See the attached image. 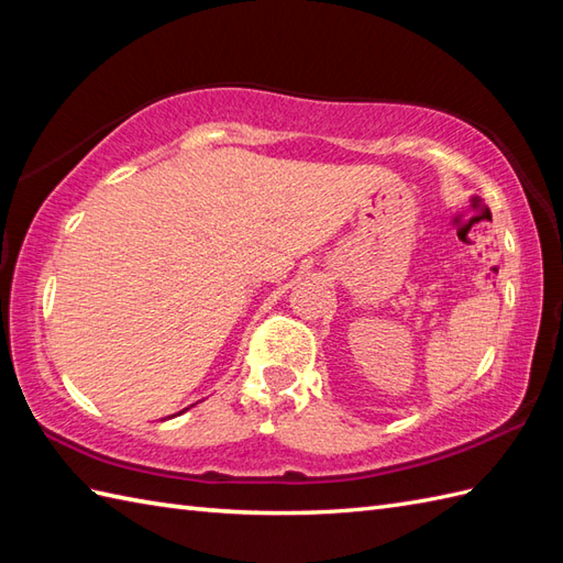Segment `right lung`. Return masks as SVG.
Listing matches in <instances>:
<instances>
[{"label":"right lung","instance_id":"add662e5","mask_svg":"<svg viewBox=\"0 0 563 563\" xmlns=\"http://www.w3.org/2000/svg\"><path fill=\"white\" fill-rule=\"evenodd\" d=\"M173 417H176V415H173Z\"/></svg>","mask_w":563,"mask_h":563}]
</instances>
